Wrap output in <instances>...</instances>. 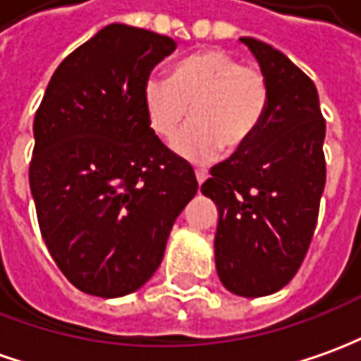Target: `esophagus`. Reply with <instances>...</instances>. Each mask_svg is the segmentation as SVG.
Instances as JSON below:
<instances>
[{
  "instance_id": "1",
  "label": "esophagus",
  "mask_w": 361,
  "mask_h": 361,
  "mask_svg": "<svg viewBox=\"0 0 361 361\" xmlns=\"http://www.w3.org/2000/svg\"><path fill=\"white\" fill-rule=\"evenodd\" d=\"M195 178H197V183H200V185H201L203 181L207 180V171H205V170H197V171H195Z\"/></svg>"
}]
</instances>
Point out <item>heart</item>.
<instances>
[{
  "label": "heart",
  "instance_id": "b5f03b06",
  "mask_svg": "<svg viewBox=\"0 0 361 361\" xmlns=\"http://www.w3.org/2000/svg\"><path fill=\"white\" fill-rule=\"evenodd\" d=\"M152 130L170 138L188 120L193 124L171 140V149L191 164L215 160L223 148H245L263 122L269 82L257 67L223 51H203L180 61L171 77L152 75L142 88Z\"/></svg>",
  "mask_w": 361,
  "mask_h": 361
}]
</instances>
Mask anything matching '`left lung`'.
<instances>
[{"label":"left lung","instance_id":"obj_1","mask_svg":"<svg viewBox=\"0 0 361 361\" xmlns=\"http://www.w3.org/2000/svg\"><path fill=\"white\" fill-rule=\"evenodd\" d=\"M269 82L251 142L212 168L201 193L217 205L215 269L229 293L267 296L293 281L324 193L326 122L314 82L274 47L241 37Z\"/></svg>","mask_w":361,"mask_h":361}]
</instances>
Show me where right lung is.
I'll return each mask as SVG.
<instances>
[{
  "mask_svg": "<svg viewBox=\"0 0 361 361\" xmlns=\"http://www.w3.org/2000/svg\"><path fill=\"white\" fill-rule=\"evenodd\" d=\"M176 47L138 27H102L59 65L37 110L29 185L39 229L63 274L92 296L148 283L200 188L149 128L142 98Z\"/></svg>",
  "mask_w": 361,
  "mask_h": 361,
  "instance_id": "obj_1",
  "label": "right lung"
}]
</instances>
